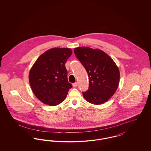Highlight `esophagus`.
<instances>
[{
	"label": "esophagus",
	"instance_id": "1",
	"mask_svg": "<svg viewBox=\"0 0 151 151\" xmlns=\"http://www.w3.org/2000/svg\"><path fill=\"white\" fill-rule=\"evenodd\" d=\"M72 86H73V87H74V88L76 87V86H77V83H73V84H72Z\"/></svg>",
	"mask_w": 151,
	"mask_h": 151
}]
</instances>
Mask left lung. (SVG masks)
<instances>
[{
	"instance_id": "1",
	"label": "left lung",
	"mask_w": 151,
	"mask_h": 151,
	"mask_svg": "<svg viewBox=\"0 0 151 151\" xmlns=\"http://www.w3.org/2000/svg\"><path fill=\"white\" fill-rule=\"evenodd\" d=\"M74 52L88 73L89 86L83 92L86 101L100 105L115 93L119 83L120 72L114 61L104 51L89 47L74 49Z\"/></svg>"
}]
</instances>
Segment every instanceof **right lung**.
Returning a JSON list of instances; mask_svg holds the SVG:
<instances>
[{
  "label": "right lung",
  "mask_w": 151,
  "mask_h": 151,
  "mask_svg": "<svg viewBox=\"0 0 151 151\" xmlns=\"http://www.w3.org/2000/svg\"><path fill=\"white\" fill-rule=\"evenodd\" d=\"M72 53L69 48H52L43 52L32 65L29 84L36 97L43 104L53 106L65 100L72 87L68 81L65 63Z\"/></svg>",
  "instance_id": "obj_1"
}]
</instances>
